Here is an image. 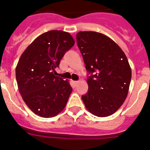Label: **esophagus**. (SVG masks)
I'll use <instances>...</instances> for the list:
<instances>
[{
    "mask_svg": "<svg viewBox=\"0 0 150 150\" xmlns=\"http://www.w3.org/2000/svg\"><path fill=\"white\" fill-rule=\"evenodd\" d=\"M79 83V81H74V84H75V85H77Z\"/></svg>",
    "mask_w": 150,
    "mask_h": 150,
    "instance_id": "esophagus-1",
    "label": "esophagus"
}]
</instances>
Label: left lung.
Instances as JSON below:
<instances>
[{
    "label": "left lung",
    "instance_id": "obj_1",
    "mask_svg": "<svg viewBox=\"0 0 150 150\" xmlns=\"http://www.w3.org/2000/svg\"><path fill=\"white\" fill-rule=\"evenodd\" d=\"M76 41L90 74L88 92L82 96L83 103L91 114L110 116L120 109L128 93L132 69L126 55L101 33L79 31Z\"/></svg>",
    "mask_w": 150,
    "mask_h": 150
}]
</instances>
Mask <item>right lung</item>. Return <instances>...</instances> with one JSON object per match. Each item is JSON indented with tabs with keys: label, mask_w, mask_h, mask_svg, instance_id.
Instances as JSON below:
<instances>
[{
	"label": "right lung",
	"mask_w": 150,
	"mask_h": 150,
	"mask_svg": "<svg viewBox=\"0 0 150 150\" xmlns=\"http://www.w3.org/2000/svg\"><path fill=\"white\" fill-rule=\"evenodd\" d=\"M74 43L68 32L50 30L36 38L21 55L16 67L18 91L36 115L54 117L65 107L72 88L68 80L55 76V68Z\"/></svg>",
	"instance_id": "right-lung-1"
}]
</instances>
